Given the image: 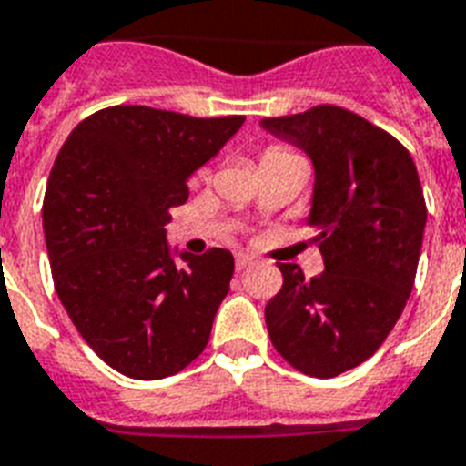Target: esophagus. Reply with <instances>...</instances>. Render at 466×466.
Masks as SVG:
<instances>
[{
    "mask_svg": "<svg viewBox=\"0 0 466 466\" xmlns=\"http://www.w3.org/2000/svg\"><path fill=\"white\" fill-rule=\"evenodd\" d=\"M256 260L251 258V256H246V253H237V260H234V266H237V270H246V268H251Z\"/></svg>",
    "mask_w": 466,
    "mask_h": 466,
    "instance_id": "obj_1",
    "label": "esophagus"
}]
</instances>
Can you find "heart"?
Wrapping results in <instances>:
<instances>
[{"label": "heart", "mask_w": 466, "mask_h": 466, "mask_svg": "<svg viewBox=\"0 0 466 466\" xmlns=\"http://www.w3.org/2000/svg\"><path fill=\"white\" fill-rule=\"evenodd\" d=\"M285 157H301V155H297L294 150H289V147L285 146H270L263 153V160H285ZM206 177V174H203Z\"/></svg>", "instance_id": "heart-1"}]
</instances>
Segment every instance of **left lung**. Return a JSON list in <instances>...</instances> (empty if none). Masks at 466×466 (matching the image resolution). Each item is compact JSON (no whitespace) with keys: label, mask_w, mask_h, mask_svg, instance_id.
Listing matches in <instances>:
<instances>
[{"label":"left lung","mask_w":466,"mask_h":466,"mask_svg":"<svg viewBox=\"0 0 466 466\" xmlns=\"http://www.w3.org/2000/svg\"><path fill=\"white\" fill-rule=\"evenodd\" d=\"M260 124L311 155L309 225L325 263L311 279L279 263L270 342L306 376L335 378L373 357L407 306L426 225L417 165L395 136L338 105Z\"/></svg>","instance_id":"8db88e82"}]
</instances>
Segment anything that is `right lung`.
Returning <instances> with one entry per match:
<instances>
[{"label":"right lung","mask_w":466,"mask_h":466,"mask_svg":"<svg viewBox=\"0 0 466 466\" xmlns=\"http://www.w3.org/2000/svg\"><path fill=\"white\" fill-rule=\"evenodd\" d=\"M244 119L115 105L86 116L56 155L43 200L55 289L90 350L124 376H174L206 350L234 258L208 248L174 263L165 225L188 198V174Z\"/></svg>","instance_id":"1"}]
</instances>
